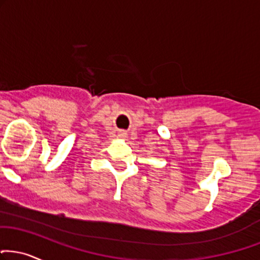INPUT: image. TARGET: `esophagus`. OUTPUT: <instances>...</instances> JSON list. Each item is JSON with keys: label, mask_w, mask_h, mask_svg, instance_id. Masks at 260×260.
<instances>
[{"label": "esophagus", "mask_w": 260, "mask_h": 260, "mask_svg": "<svg viewBox=\"0 0 260 260\" xmlns=\"http://www.w3.org/2000/svg\"><path fill=\"white\" fill-rule=\"evenodd\" d=\"M118 136H120L121 138H124V137H126V133H124V132H120V134H118Z\"/></svg>", "instance_id": "esophagus-1"}]
</instances>
